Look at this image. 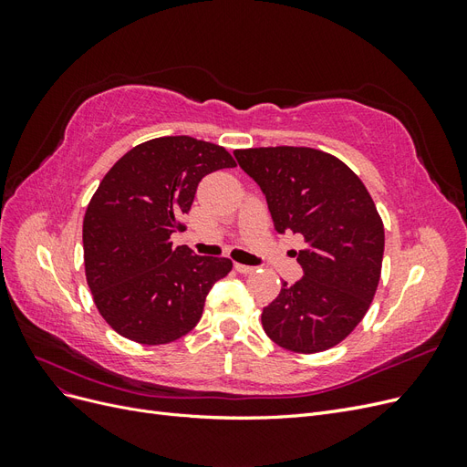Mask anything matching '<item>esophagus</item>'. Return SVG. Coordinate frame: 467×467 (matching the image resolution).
<instances>
[{
	"instance_id": "1",
	"label": "esophagus",
	"mask_w": 467,
	"mask_h": 467,
	"mask_svg": "<svg viewBox=\"0 0 467 467\" xmlns=\"http://www.w3.org/2000/svg\"><path fill=\"white\" fill-rule=\"evenodd\" d=\"M235 271L242 273V275H251L253 271H255V266H249V265H242V263H235Z\"/></svg>"
}]
</instances>
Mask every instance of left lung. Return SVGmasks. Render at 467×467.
Listing matches in <instances>:
<instances>
[{"mask_svg": "<svg viewBox=\"0 0 467 467\" xmlns=\"http://www.w3.org/2000/svg\"><path fill=\"white\" fill-rule=\"evenodd\" d=\"M261 187L278 234H300L304 276L263 307L278 347L314 355L347 338L368 312L384 259V223L358 175L314 148L234 151Z\"/></svg>", "mask_w": 467, "mask_h": 467, "instance_id": "8db88e82", "label": "left lung"}]
</instances>
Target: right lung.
Returning <instances> with one entry per match:
<instances>
[{"label":"right lung","instance_id":"obj_1","mask_svg":"<svg viewBox=\"0 0 467 467\" xmlns=\"http://www.w3.org/2000/svg\"><path fill=\"white\" fill-rule=\"evenodd\" d=\"M235 167L225 148L191 136L138 144L109 169L83 218V263L99 314L140 345H165L201 321L225 257L173 247L204 175Z\"/></svg>","mask_w":467,"mask_h":467}]
</instances>
